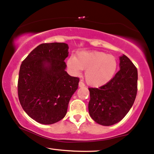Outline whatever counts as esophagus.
Returning a JSON list of instances; mask_svg holds the SVG:
<instances>
[{"mask_svg":"<svg viewBox=\"0 0 154 154\" xmlns=\"http://www.w3.org/2000/svg\"><path fill=\"white\" fill-rule=\"evenodd\" d=\"M79 87H80V88H83V87H85V84H84V83L83 82V81H81L80 82H79Z\"/></svg>","mask_w":154,"mask_h":154,"instance_id":"1","label":"esophagus"}]
</instances>
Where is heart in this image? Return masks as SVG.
Masks as SVG:
<instances>
[{
    "instance_id": "b5f03b06",
    "label": "heart",
    "mask_w": 154,
    "mask_h": 154,
    "mask_svg": "<svg viewBox=\"0 0 154 154\" xmlns=\"http://www.w3.org/2000/svg\"><path fill=\"white\" fill-rule=\"evenodd\" d=\"M67 66L72 73L78 75L86 70L85 79L87 83L99 87L108 83L113 78L117 68L114 56L100 51H83L77 56L68 58Z\"/></svg>"
}]
</instances>
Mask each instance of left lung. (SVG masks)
<instances>
[{
  "label": "left lung",
  "mask_w": 154,
  "mask_h": 154,
  "mask_svg": "<svg viewBox=\"0 0 154 154\" xmlns=\"http://www.w3.org/2000/svg\"><path fill=\"white\" fill-rule=\"evenodd\" d=\"M137 68L125 55L120 57V70L99 88H88V111L93 120L111 126L122 120L135 101L137 94Z\"/></svg>",
  "instance_id": "1"
}]
</instances>
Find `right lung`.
<instances>
[{
	"mask_svg": "<svg viewBox=\"0 0 154 154\" xmlns=\"http://www.w3.org/2000/svg\"><path fill=\"white\" fill-rule=\"evenodd\" d=\"M68 44L42 43L23 60L19 71L18 95L23 109L42 124L63 119L77 90L79 79L65 71Z\"/></svg>",
	"mask_w": 154,
	"mask_h": 154,
	"instance_id": "1",
	"label": "right lung"
}]
</instances>
